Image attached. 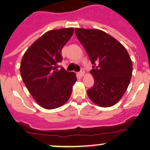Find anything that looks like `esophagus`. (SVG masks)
Segmentation results:
<instances>
[{
    "label": "esophagus",
    "instance_id": "1",
    "mask_svg": "<svg viewBox=\"0 0 150 150\" xmlns=\"http://www.w3.org/2000/svg\"><path fill=\"white\" fill-rule=\"evenodd\" d=\"M78 75H80V76L83 77L84 75H85V71H84V70H82L80 72H78Z\"/></svg>",
    "mask_w": 150,
    "mask_h": 150
}]
</instances>
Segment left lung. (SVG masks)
<instances>
[{"instance_id":"8db88e82","label":"left lung","mask_w":150,"mask_h":150,"mask_svg":"<svg viewBox=\"0 0 150 150\" xmlns=\"http://www.w3.org/2000/svg\"><path fill=\"white\" fill-rule=\"evenodd\" d=\"M75 35L88 53L95 84L87 93L95 104L108 108L119 102L126 92L132 73L127 51L119 41L98 29H75Z\"/></svg>"}]
</instances>
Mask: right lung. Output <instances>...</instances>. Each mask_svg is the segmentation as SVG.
I'll return each mask as SVG.
<instances>
[{"mask_svg": "<svg viewBox=\"0 0 150 150\" xmlns=\"http://www.w3.org/2000/svg\"><path fill=\"white\" fill-rule=\"evenodd\" d=\"M73 32L72 28L47 31L23 56L20 67L23 81L37 104L45 109H55L65 104L77 80L75 72L58 69L62 47Z\"/></svg>", "mask_w": 150, "mask_h": 150, "instance_id": "right-lung-1", "label": "right lung"}]
</instances>
